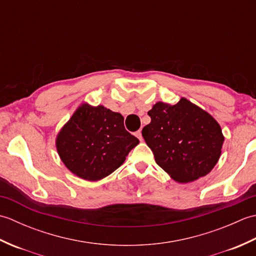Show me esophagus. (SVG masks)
<instances>
[{
  "instance_id": "1",
  "label": "esophagus",
  "mask_w": 256,
  "mask_h": 256,
  "mask_svg": "<svg viewBox=\"0 0 256 256\" xmlns=\"http://www.w3.org/2000/svg\"><path fill=\"white\" fill-rule=\"evenodd\" d=\"M135 135H136V138L140 140H143V136H142V131L140 130H138V131L135 133Z\"/></svg>"
}]
</instances>
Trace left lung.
I'll list each match as a JSON object with an SVG mask.
<instances>
[{
	"instance_id": "1",
	"label": "left lung",
	"mask_w": 256,
	"mask_h": 256,
	"mask_svg": "<svg viewBox=\"0 0 256 256\" xmlns=\"http://www.w3.org/2000/svg\"><path fill=\"white\" fill-rule=\"evenodd\" d=\"M142 130L155 162L174 180L187 184L204 177L218 162L224 136L219 123L182 98L176 104L157 102Z\"/></svg>"
}]
</instances>
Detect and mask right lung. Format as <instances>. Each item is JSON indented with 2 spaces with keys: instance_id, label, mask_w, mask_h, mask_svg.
Returning a JSON list of instances; mask_svg holds the SVG:
<instances>
[{
  "instance_id": "add662e5",
  "label": "right lung",
  "mask_w": 256,
  "mask_h": 256,
  "mask_svg": "<svg viewBox=\"0 0 256 256\" xmlns=\"http://www.w3.org/2000/svg\"><path fill=\"white\" fill-rule=\"evenodd\" d=\"M140 140L124 128V118L103 106L81 104L56 138L68 170L84 180L98 182L121 166Z\"/></svg>"
}]
</instances>
